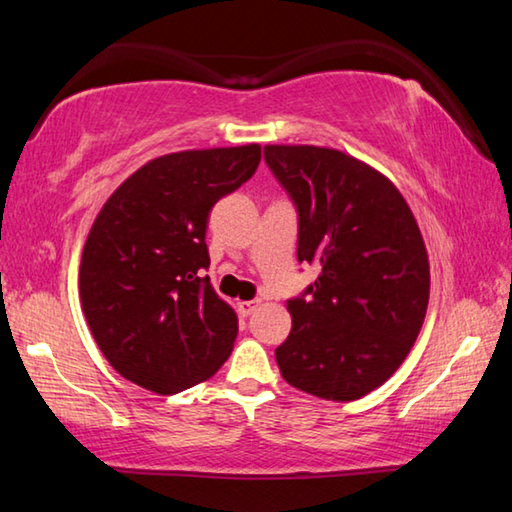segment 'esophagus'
<instances>
[{
    "label": "esophagus",
    "mask_w": 512,
    "mask_h": 512,
    "mask_svg": "<svg viewBox=\"0 0 512 512\" xmlns=\"http://www.w3.org/2000/svg\"><path fill=\"white\" fill-rule=\"evenodd\" d=\"M237 307H239L241 316H250L259 307V300H244V302H239Z\"/></svg>",
    "instance_id": "esophagus-1"
}]
</instances>
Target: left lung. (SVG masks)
I'll use <instances>...</instances> for the list:
<instances>
[{
    "instance_id": "8db88e82",
    "label": "left lung",
    "mask_w": 512,
    "mask_h": 512,
    "mask_svg": "<svg viewBox=\"0 0 512 512\" xmlns=\"http://www.w3.org/2000/svg\"><path fill=\"white\" fill-rule=\"evenodd\" d=\"M298 210V262L320 275L287 302L291 334L275 350L298 391L352 402L411 352L429 305V259L397 187L352 155L323 146H264Z\"/></svg>"
}]
</instances>
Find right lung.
Instances as JSON below:
<instances>
[{
	"mask_svg": "<svg viewBox=\"0 0 512 512\" xmlns=\"http://www.w3.org/2000/svg\"><path fill=\"white\" fill-rule=\"evenodd\" d=\"M262 146L180 151L146 162L92 223L79 289L94 341L121 377L173 395L230 357L237 314L212 289L214 203L250 180Z\"/></svg>",
	"mask_w": 512,
	"mask_h": 512,
	"instance_id": "obj_1",
	"label": "right lung"
}]
</instances>
